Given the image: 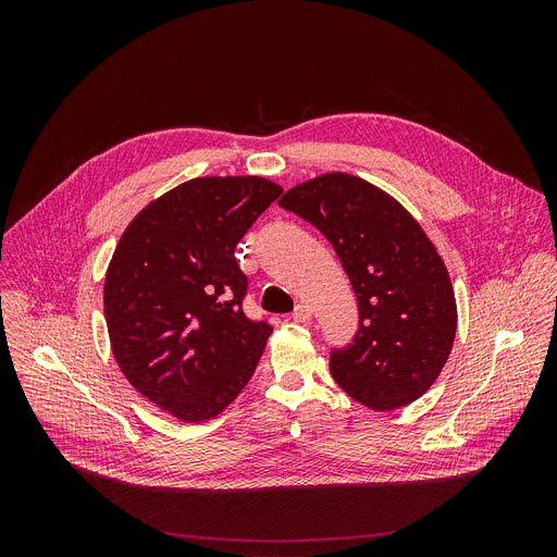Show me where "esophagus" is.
Masks as SVG:
<instances>
[{
  "mask_svg": "<svg viewBox=\"0 0 557 557\" xmlns=\"http://www.w3.org/2000/svg\"><path fill=\"white\" fill-rule=\"evenodd\" d=\"M310 317H312L310 306H306V304H297V306H295V310H293V322H308Z\"/></svg>",
  "mask_w": 557,
  "mask_h": 557,
  "instance_id": "obj_1",
  "label": "esophagus"
}]
</instances>
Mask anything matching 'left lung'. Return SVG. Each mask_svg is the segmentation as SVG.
Returning a JSON list of instances; mask_svg holds the SVG:
<instances>
[{
  "label": "left lung",
  "instance_id": "obj_1",
  "mask_svg": "<svg viewBox=\"0 0 557 557\" xmlns=\"http://www.w3.org/2000/svg\"><path fill=\"white\" fill-rule=\"evenodd\" d=\"M280 207L320 228L337 251L359 304V331L331 352V374L361 406L387 412L425 394L456 335L445 262L410 211L344 172L288 189Z\"/></svg>",
  "mask_w": 557,
  "mask_h": 557
}]
</instances>
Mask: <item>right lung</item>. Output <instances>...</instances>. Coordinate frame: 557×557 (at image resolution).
Here are the masks:
<instances>
[{"mask_svg":"<svg viewBox=\"0 0 557 557\" xmlns=\"http://www.w3.org/2000/svg\"><path fill=\"white\" fill-rule=\"evenodd\" d=\"M282 194L260 176H205L151 200L123 231L103 286L114 359L153 406L185 423L245 389L273 329L243 310L235 245Z\"/></svg>","mask_w":557,"mask_h":557,"instance_id":"right-lung-1","label":"right lung"}]
</instances>
